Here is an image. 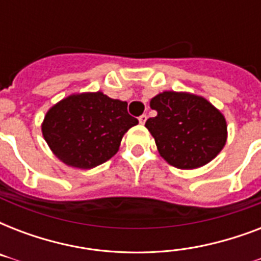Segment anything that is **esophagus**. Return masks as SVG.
Instances as JSON below:
<instances>
[{
  "label": "esophagus",
  "mask_w": 261,
  "mask_h": 261,
  "mask_svg": "<svg viewBox=\"0 0 261 261\" xmlns=\"http://www.w3.org/2000/svg\"><path fill=\"white\" fill-rule=\"evenodd\" d=\"M146 119H147L146 115H141V116H139V118H138V120H139V123H141V124H145V122H146Z\"/></svg>",
  "instance_id": "34e87169"
}]
</instances>
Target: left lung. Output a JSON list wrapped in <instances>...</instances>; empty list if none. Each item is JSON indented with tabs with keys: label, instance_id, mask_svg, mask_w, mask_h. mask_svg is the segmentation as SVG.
Instances as JSON below:
<instances>
[{
	"label": "left lung",
	"instance_id": "1",
	"mask_svg": "<svg viewBox=\"0 0 261 261\" xmlns=\"http://www.w3.org/2000/svg\"><path fill=\"white\" fill-rule=\"evenodd\" d=\"M157 112L145 123L160 155L178 169H196L221 153L227 141L226 119L207 98L164 90L150 100Z\"/></svg>",
	"mask_w": 261,
	"mask_h": 261
}]
</instances>
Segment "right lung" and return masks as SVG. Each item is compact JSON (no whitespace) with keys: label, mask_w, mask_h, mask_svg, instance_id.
Returning <instances> with one entry per match:
<instances>
[{"label":"right lung","mask_w":261,"mask_h":261,"mask_svg":"<svg viewBox=\"0 0 261 261\" xmlns=\"http://www.w3.org/2000/svg\"><path fill=\"white\" fill-rule=\"evenodd\" d=\"M138 120L127 102L102 92L69 94L44 115L42 134L59 161L77 169H92L112 159L123 135Z\"/></svg>","instance_id":"right-lung-1"}]
</instances>
